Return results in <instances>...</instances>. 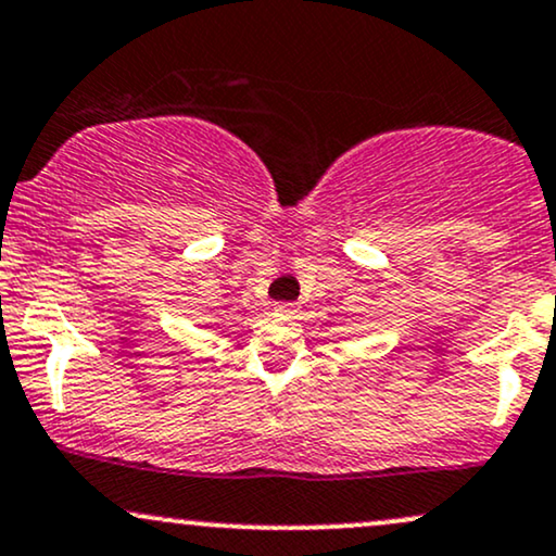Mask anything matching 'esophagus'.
<instances>
[{
  "mask_svg": "<svg viewBox=\"0 0 556 556\" xmlns=\"http://www.w3.org/2000/svg\"><path fill=\"white\" fill-rule=\"evenodd\" d=\"M274 311H277L279 316H285V318H295L300 313V307L295 303H277V305H274Z\"/></svg>",
  "mask_w": 556,
  "mask_h": 556,
  "instance_id": "esophagus-1",
  "label": "esophagus"
}]
</instances>
